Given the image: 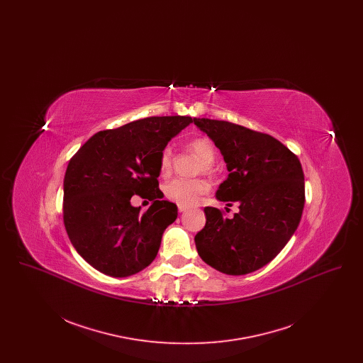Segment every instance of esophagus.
I'll return each mask as SVG.
<instances>
[{"mask_svg":"<svg viewBox=\"0 0 363 363\" xmlns=\"http://www.w3.org/2000/svg\"><path fill=\"white\" fill-rule=\"evenodd\" d=\"M186 209H188V208L184 207V206H178V211H179V212H185Z\"/></svg>","mask_w":363,"mask_h":363,"instance_id":"obj_1","label":"esophagus"}]
</instances>
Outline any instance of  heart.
<instances>
[{"label":"heart","mask_w":363,"mask_h":363,"mask_svg":"<svg viewBox=\"0 0 363 363\" xmlns=\"http://www.w3.org/2000/svg\"><path fill=\"white\" fill-rule=\"evenodd\" d=\"M188 150L194 155L199 156L203 162V170L208 172L211 169L209 164L215 160V148L207 138H196L188 143ZM172 160L173 154L170 148H164L159 156V170L162 175H167L172 172ZM209 190V185L203 179H184L175 178L166 184L164 194L169 200L177 203L178 206L189 207L196 204L203 194Z\"/></svg>","instance_id":"obj_1"}]
</instances>
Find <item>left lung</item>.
Wrapping results in <instances>:
<instances>
[{
  "instance_id": "8db88e82",
  "label": "left lung",
  "mask_w": 363,
  "mask_h": 363,
  "mask_svg": "<svg viewBox=\"0 0 363 363\" xmlns=\"http://www.w3.org/2000/svg\"><path fill=\"white\" fill-rule=\"evenodd\" d=\"M223 155L228 177L216 199L240 204L233 219L206 207L207 222L194 237L204 262L225 275L255 272L277 257L293 237L305 206L298 156L269 135L241 125L193 118Z\"/></svg>"
}]
</instances>
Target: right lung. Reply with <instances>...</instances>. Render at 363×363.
Here are the masks:
<instances>
[{"mask_svg":"<svg viewBox=\"0 0 363 363\" xmlns=\"http://www.w3.org/2000/svg\"><path fill=\"white\" fill-rule=\"evenodd\" d=\"M190 117H150L95 133L69 160L64 178V225L77 253L113 277L135 275L155 259L178 208L163 199L159 156ZM153 201L144 214L130 204Z\"/></svg>","mask_w":363,"mask_h":363,"instance_id":"obj_1","label":"right lung"}]
</instances>
